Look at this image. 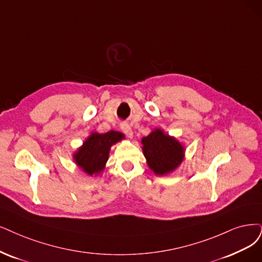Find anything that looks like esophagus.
<instances>
[{"instance_id":"1","label":"esophagus","mask_w":262,"mask_h":262,"mask_svg":"<svg viewBox=\"0 0 262 262\" xmlns=\"http://www.w3.org/2000/svg\"><path fill=\"white\" fill-rule=\"evenodd\" d=\"M121 129H122V132L126 135V136H127L128 138H133V136H134V132H133V129H132V127L129 125H127V124H124L122 127H121Z\"/></svg>"}]
</instances>
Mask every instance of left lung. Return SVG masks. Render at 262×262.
<instances>
[{
	"label": "left lung",
	"instance_id": "1",
	"mask_svg": "<svg viewBox=\"0 0 262 262\" xmlns=\"http://www.w3.org/2000/svg\"><path fill=\"white\" fill-rule=\"evenodd\" d=\"M141 143L148 166L156 175H167L185 159V147L160 128H156L147 137H143Z\"/></svg>",
	"mask_w": 262,
	"mask_h": 262
}]
</instances>
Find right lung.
<instances>
[{
  "label": "right lung",
  "mask_w": 262,
  "mask_h": 262,
  "mask_svg": "<svg viewBox=\"0 0 262 262\" xmlns=\"http://www.w3.org/2000/svg\"><path fill=\"white\" fill-rule=\"evenodd\" d=\"M123 138L122 133L114 130L104 134L92 133L83 146L73 154V160L87 175H98L105 167L111 147Z\"/></svg>",
  "instance_id": "1"
}]
</instances>
